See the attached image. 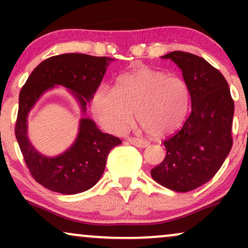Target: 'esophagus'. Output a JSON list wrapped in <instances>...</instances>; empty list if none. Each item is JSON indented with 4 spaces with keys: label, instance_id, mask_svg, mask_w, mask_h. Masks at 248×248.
I'll use <instances>...</instances> for the list:
<instances>
[{
    "label": "esophagus",
    "instance_id": "1",
    "mask_svg": "<svg viewBox=\"0 0 248 248\" xmlns=\"http://www.w3.org/2000/svg\"><path fill=\"white\" fill-rule=\"evenodd\" d=\"M128 142H129L130 144H133V146L139 148H146L148 144H149L146 140H142V139L139 138H128Z\"/></svg>",
    "mask_w": 248,
    "mask_h": 248
}]
</instances>
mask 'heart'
<instances>
[{
  "label": "heart",
  "instance_id": "heart-1",
  "mask_svg": "<svg viewBox=\"0 0 248 248\" xmlns=\"http://www.w3.org/2000/svg\"><path fill=\"white\" fill-rule=\"evenodd\" d=\"M189 105L190 90L183 79L148 67L120 76L114 88L101 85L92 98L93 114L109 132H124L135 109L136 121L155 138L177 129Z\"/></svg>",
  "mask_w": 248,
  "mask_h": 248
}]
</instances>
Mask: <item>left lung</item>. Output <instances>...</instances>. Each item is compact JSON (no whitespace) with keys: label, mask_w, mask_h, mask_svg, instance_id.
<instances>
[{"label":"left lung","mask_w":248,"mask_h":248,"mask_svg":"<svg viewBox=\"0 0 248 248\" xmlns=\"http://www.w3.org/2000/svg\"><path fill=\"white\" fill-rule=\"evenodd\" d=\"M191 96V113L171 138L163 142L167 155L153 168L152 177L161 186L187 192L209 182L223 166L232 148L234 102L226 79L205 59L172 51Z\"/></svg>","instance_id":"1"}]
</instances>
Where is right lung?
Here are the masks:
<instances>
[{"label": "right lung", "instance_id": "obj_1", "mask_svg": "<svg viewBox=\"0 0 248 248\" xmlns=\"http://www.w3.org/2000/svg\"><path fill=\"white\" fill-rule=\"evenodd\" d=\"M112 61L84 53L50 57L31 72L19 92L17 142L31 176L51 191L76 195L94 186L104 173L108 154L122 141L102 133L90 118H81L72 146L61 155L49 157L37 152L29 141L28 114L38 99L56 85L70 90L80 105L82 114H86L87 102L93 98Z\"/></svg>", "mask_w": 248, "mask_h": 248}]
</instances>
